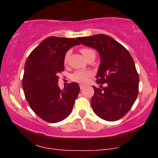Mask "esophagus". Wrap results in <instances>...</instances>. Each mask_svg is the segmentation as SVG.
<instances>
[{
  "instance_id": "1",
  "label": "esophagus",
  "mask_w": 158,
  "mask_h": 158,
  "mask_svg": "<svg viewBox=\"0 0 158 158\" xmlns=\"http://www.w3.org/2000/svg\"><path fill=\"white\" fill-rule=\"evenodd\" d=\"M85 87V85H83V84H80V88H81V89L82 90V89H83Z\"/></svg>"
}]
</instances>
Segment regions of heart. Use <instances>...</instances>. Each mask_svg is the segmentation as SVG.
Wrapping results in <instances>:
<instances>
[{"instance_id":"1","label":"heart","mask_w":158,"mask_h":158,"mask_svg":"<svg viewBox=\"0 0 158 158\" xmlns=\"http://www.w3.org/2000/svg\"><path fill=\"white\" fill-rule=\"evenodd\" d=\"M81 53L83 54V55L85 57V58L88 57V56L90 55H96L95 51L91 48H88V47H83V48L81 49ZM69 55H70V52H68L65 54L64 57V63H66L68 62ZM92 73L89 70H77L76 72L74 73L72 75V79L73 81L79 82V83H84L88 81V78L91 75Z\"/></svg>"}]
</instances>
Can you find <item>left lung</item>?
I'll use <instances>...</instances> for the list:
<instances>
[{
	"mask_svg": "<svg viewBox=\"0 0 158 158\" xmlns=\"http://www.w3.org/2000/svg\"><path fill=\"white\" fill-rule=\"evenodd\" d=\"M77 40L96 49L101 57L96 75V83L100 87H93V110L106 121L120 119L132 107L139 93V75L132 57L123 45L106 34Z\"/></svg>",
	"mask_w": 158,
	"mask_h": 158,
	"instance_id": "left-lung-1",
	"label": "left lung"
}]
</instances>
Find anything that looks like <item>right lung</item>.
Instances as JSON below:
<instances>
[{
	"mask_svg": "<svg viewBox=\"0 0 158 158\" xmlns=\"http://www.w3.org/2000/svg\"><path fill=\"white\" fill-rule=\"evenodd\" d=\"M80 43L72 38L49 36L30 53L22 80L25 98L39 117L49 123L61 122L70 115L80 92L77 83L61 90L57 85L64 71V57Z\"/></svg>",
	"mask_w": 158,
	"mask_h": 158,
	"instance_id": "right-lung-1",
	"label": "right lung"
}]
</instances>
